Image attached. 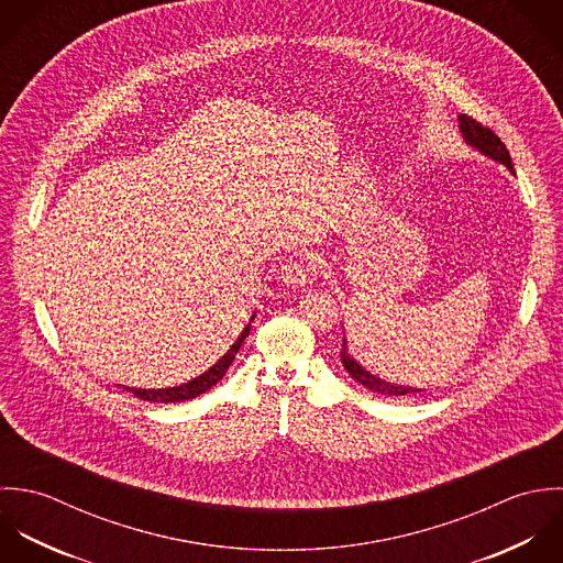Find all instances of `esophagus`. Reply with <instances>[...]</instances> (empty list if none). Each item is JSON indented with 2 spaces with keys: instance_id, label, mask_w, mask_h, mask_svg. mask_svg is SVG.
I'll return each mask as SVG.
<instances>
[{
  "instance_id": "esophagus-1",
  "label": "esophagus",
  "mask_w": 563,
  "mask_h": 563,
  "mask_svg": "<svg viewBox=\"0 0 563 563\" xmlns=\"http://www.w3.org/2000/svg\"><path fill=\"white\" fill-rule=\"evenodd\" d=\"M280 278L289 287H305L311 280V265L305 258H294V261L283 265Z\"/></svg>"
}]
</instances>
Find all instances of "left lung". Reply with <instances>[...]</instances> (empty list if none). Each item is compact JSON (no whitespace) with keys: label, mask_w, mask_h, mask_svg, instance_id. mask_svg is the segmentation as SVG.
<instances>
[{"label":"left lung","mask_w":563,"mask_h":563,"mask_svg":"<svg viewBox=\"0 0 563 563\" xmlns=\"http://www.w3.org/2000/svg\"><path fill=\"white\" fill-rule=\"evenodd\" d=\"M459 128H461V134L465 139L467 145H472L474 150H478L481 154L489 156L492 161H498L503 163L509 172H514V163H511V156H509V150L505 147V143L498 139V134L494 130H489L487 125H481L476 119L467 117V114H459ZM341 363L345 367V372L358 383L363 385L365 389L374 391V394H380V396H409V394H416V391H422V389H413V387H402V385H391L387 380H380L378 376L369 374L367 369H363L356 358H352L347 354V345H345V339L341 343Z\"/></svg>","instance_id":"obj_1"}]
</instances>
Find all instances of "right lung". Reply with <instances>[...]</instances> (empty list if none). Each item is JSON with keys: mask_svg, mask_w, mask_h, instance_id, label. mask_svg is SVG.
<instances>
[{"mask_svg": "<svg viewBox=\"0 0 563 563\" xmlns=\"http://www.w3.org/2000/svg\"><path fill=\"white\" fill-rule=\"evenodd\" d=\"M252 320H254V316H252ZM247 335H250V324L243 329V333L236 338V341L230 345V350L225 352L224 356H222L213 367H209L205 374L196 376L194 380H189V383H185V385L165 387V389H139V387H123V389L132 391V394H134L136 398H141V400H150V402H165V405H167V402L191 400V398H196V396L209 391L216 383L222 380V376L228 372L230 363L234 361V356H236V352H239L243 339L247 338Z\"/></svg>", "mask_w": 563, "mask_h": 563, "instance_id": "right-lung-1", "label": "right lung"}]
</instances>
